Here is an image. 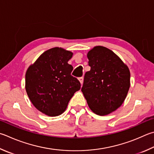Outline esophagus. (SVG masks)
<instances>
[{
    "mask_svg": "<svg viewBox=\"0 0 154 154\" xmlns=\"http://www.w3.org/2000/svg\"><path fill=\"white\" fill-rule=\"evenodd\" d=\"M78 80H79L81 84V85H83V82H84V78L83 77H80V78H78Z\"/></svg>",
    "mask_w": 154,
    "mask_h": 154,
    "instance_id": "obj_1",
    "label": "esophagus"
}]
</instances>
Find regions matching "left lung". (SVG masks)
Returning a JSON list of instances; mask_svg holds the SVG:
<instances>
[{
  "instance_id": "1",
  "label": "left lung",
  "mask_w": 154,
  "mask_h": 154,
  "mask_svg": "<svg viewBox=\"0 0 154 154\" xmlns=\"http://www.w3.org/2000/svg\"><path fill=\"white\" fill-rule=\"evenodd\" d=\"M91 70L86 72L82 88L89 108L107 115L121 106L130 87V71L117 54L103 46L87 54Z\"/></svg>"
}]
</instances>
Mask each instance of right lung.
<instances>
[{
  "label": "right lung",
  "instance_id": "right-lung-1",
  "mask_svg": "<svg viewBox=\"0 0 154 154\" xmlns=\"http://www.w3.org/2000/svg\"><path fill=\"white\" fill-rule=\"evenodd\" d=\"M73 53L62 48L45 51L27 69L25 90L31 102L50 117L66 111L69 100L80 89V83L71 75L68 61Z\"/></svg>",
  "mask_w": 154,
  "mask_h": 154
}]
</instances>
